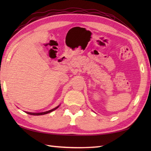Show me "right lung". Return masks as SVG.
<instances>
[{"instance_id": "right-lung-1", "label": "right lung", "mask_w": 151, "mask_h": 151, "mask_svg": "<svg viewBox=\"0 0 151 151\" xmlns=\"http://www.w3.org/2000/svg\"><path fill=\"white\" fill-rule=\"evenodd\" d=\"M56 106V108H54L53 109H52V110H49V111H44V112H40V113H33V112H28V111H25V113H27L28 114H30V115H45V114H49V113H50V112H52V111H54L55 110H56V109L58 108L60 106Z\"/></svg>"}]
</instances>
